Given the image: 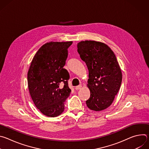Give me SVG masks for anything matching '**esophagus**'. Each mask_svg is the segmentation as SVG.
I'll use <instances>...</instances> for the list:
<instances>
[{"label":"esophagus","mask_w":149,"mask_h":149,"mask_svg":"<svg viewBox=\"0 0 149 149\" xmlns=\"http://www.w3.org/2000/svg\"><path fill=\"white\" fill-rule=\"evenodd\" d=\"M81 87H82L81 85H80V86H76V87H75V90H78L81 89Z\"/></svg>","instance_id":"esophagus-1"}]
</instances>
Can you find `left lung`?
<instances>
[{"mask_svg":"<svg viewBox=\"0 0 149 149\" xmlns=\"http://www.w3.org/2000/svg\"><path fill=\"white\" fill-rule=\"evenodd\" d=\"M77 51L89 72L90 97L87 107L98 111L108 108L118 93L122 81L121 71L113 51L107 45L94 40L81 41Z\"/></svg>","mask_w":149,"mask_h":149,"instance_id":"left-lung-1","label":"left lung"}]
</instances>
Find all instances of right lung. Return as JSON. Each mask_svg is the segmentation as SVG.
<instances>
[{
  "mask_svg": "<svg viewBox=\"0 0 149 149\" xmlns=\"http://www.w3.org/2000/svg\"><path fill=\"white\" fill-rule=\"evenodd\" d=\"M72 42H50L42 46L35 55L28 72L31 98L38 109L45 116H59L71 90L70 74L63 67Z\"/></svg>",
  "mask_w": 149,
  "mask_h": 149,
  "instance_id": "1",
  "label": "right lung"
}]
</instances>
